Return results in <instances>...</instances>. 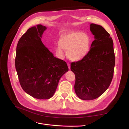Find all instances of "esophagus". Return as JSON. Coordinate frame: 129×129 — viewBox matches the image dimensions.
I'll use <instances>...</instances> for the list:
<instances>
[{
	"mask_svg": "<svg viewBox=\"0 0 129 129\" xmlns=\"http://www.w3.org/2000/svg\"><path fill=\"white\" fill-rule=\"evenodd\" d=\"M67 65L68 66V68L69 69H71V66H70V64H69V62H68V63H67Z\"/></svg>",
	"mask_w": 129,
	"mask_h": 129,
	"instance_id": "esophagus-1",
	"label": "esophagus"
}]
</instances>
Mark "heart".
<instances>
[{
	"instance_id": "1",
	"label": "heart",
	"mask_w": 129,
	"mask_h": 129,
	"mask_svg": "<svg viewBox=\"0 0 129 129\" xmlns=\"http://www.w3.org/2000/svg\"><path fill=\"white\" fill-rule=\"evenodd\" d=\"M89 38L81 32H73L61 36L58 40L56 51L60 58L64 57L63 49L67 50L70 60L78 61L87 55L89 49Z\"/></svg>"
}]
</instances>
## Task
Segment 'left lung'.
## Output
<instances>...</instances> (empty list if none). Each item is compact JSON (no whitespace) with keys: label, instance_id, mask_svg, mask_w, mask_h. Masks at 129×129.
Wrapping results in <instances>:
<instances>
[{"label":"left lung","instance_id":"left-lung-1","mask_svg":"<svg viewBox=\"0 0 129 129\" xmlns=\"http://www.w3.org/2000/svg\"><path fill=\"white\" fill-rule=\"evenodd\" d=\"M94 36L90 49L81 60L71 63L75 74L74 89L77 96L83 100L98 98L107 90L114 75L115 56L113 41L102 26L90 25Z\"/></svg>","mask_w":129,"mask_h":129}]
</instances>
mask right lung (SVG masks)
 I'll list each match as a JSON object with an SVG mask.
<instances>
[{"instance_id": "obj_1", "label": "right lung", "mask_w": 129, "mask_h": 129, "mask_svg": "<svg viewBox=\"0 0 129 129\" xmlns=\"http://www.w3.org/2000/svg\"><path fill=\"white\" fill-rule=\"evenodd\" d=\"M47 27H31L19 39L15 69L22 89L34 98L49 99L54 95L60 78L68 71L66 62L54 57L41 41Z\"/></svg>"}]
</instances>
